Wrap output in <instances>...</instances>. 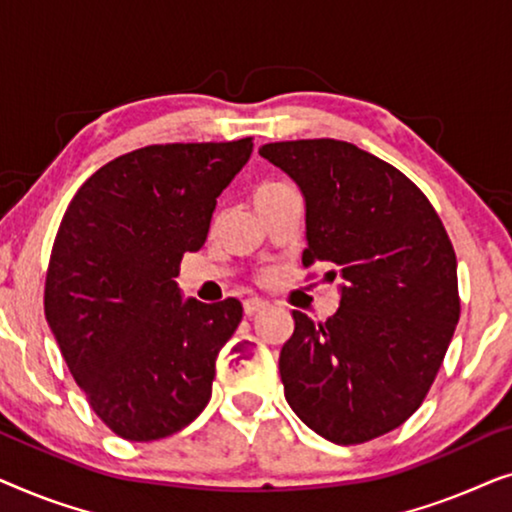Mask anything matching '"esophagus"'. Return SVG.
<instances>
[{
	"instance_id": "1",
	"label": "esophagus",
	"mask_w": 512,
	"mask_h": 512,
	"mask_svg": "<svg viewBox=\"0 0 512 512\" xmlns=\"http://www.w3.org/2000/svg\"><path fill=\"white\" fill-rule=\"evenodd\" d=\"M242 307H244V314H247V317H251V314H258V312L268 310L270 303H268V300H261V298H249V300H244Z\"/></svg>"
}]
</instances>
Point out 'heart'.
<instances>
[{
    "label": "heart",
    "mask_w": 512,
    "mask_h": 512,
    "mask_svg": "<svg viewBox=\"0 0 512 512\" xmlns=\"http://www.w3.org/2000/svg\"><path fill=\"white\" fill-rule=\"evenodd\" d=\"M279 188H284V184H263V186H258L256 193H254V200L256 198H263V195L275 193V191H279Z\"/></svg>",
    "instance_id": "heart-1"
}]
</instances>
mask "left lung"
<instances>
[{
    "label": "left lung",
    "mask_w": 512,
    "mask_h": 512,
    "mask_svg": "<svg viewBox=\"0 0 512 512\" xmlns=\"http://www.w3.org/2000/svg\"><path fill=\"white\" fill-rule=\"evenodd\" d=\"M258 153L303 193V263L342 277L326 321L293 310L279 352L284 396L331 443H366L422 405L445 359L459 321L452 242L426 195L359 146L298 139Z\"/></svg>",
    "instance_id": "1"
}]
</instances>
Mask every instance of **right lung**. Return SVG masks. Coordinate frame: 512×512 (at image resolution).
<instances>
[{
  "label": "right lung",
  "mask_w": 512,
  "mask_h": 512,
  "mask_svg": "<svg viewBox=\"0 0 512 512\" xmlns=\"http://www.w3.org/2000/svg\"><path fill=\"white\" fill-rule=\"evenodd\" d=\"M254 151L153 144L100 167L69 202L46 275V321L90 408L125 440L172 436L205 410L240 300L181 296L179 263Z\"/></svg>",
  "instance_id": "obj_1"
}]
</instances>
